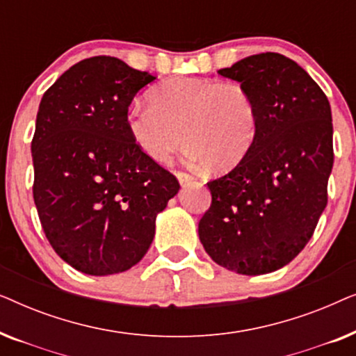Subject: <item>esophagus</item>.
<instances>
[{"label": "esophagus", "mask_w": 356, "mask_h": 356, "mask_svg": "<svg viewBox=\"0 0 356 356\" xmlns=\"http://www.w3.org/2000/svg\"><path fill=\"white\" fill-rule=\"evenodd\" d=\"M177 178H178L179 184H188V183H191L193 179H194V177H191V175L184 173V172H178L177 173Z\"/></svg>", "instance_id": "obj_1"}]
</instances>
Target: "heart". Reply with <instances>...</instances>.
Here are the masks:
<instances>
[{
    "label": "heart",
    "instance_id": "heart-1",
    "mask_svg": "<svg viewBox=\"0 0 356 356\" xmlns=\"http://www.w3.org/2000/svg\"><path fill=\"white\" fill-rule=\"evenodd\" d=\"M147 100L131 105L124 121L133 143L154 162H168L184 139L191 162L225 172L256 139L257 106L240 82L175 77L149 90Z\"/></svg>",
    "mask_w": 356,
    "mask_h": 356
}]
</instances>
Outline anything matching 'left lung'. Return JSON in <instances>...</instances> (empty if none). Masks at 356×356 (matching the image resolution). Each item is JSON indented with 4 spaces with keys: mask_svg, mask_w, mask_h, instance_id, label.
<instances>
[{
    "mask_svg": "<svg viewBox=\"0 0 356 356\" xmlns=\"http://www.w3.org/2000/svg\"><path fill=\"white\" fill-rule=\"evenodd\" d=\"M218 74L251 92L257 134L230 173L207 183L212 204L199 240L228 270L269 274L298 256L327 204L330 105L313 77L279 53L243 58Z\"/></svg>",
    "mask_w": 356,
    "mask_h": 356,
    "instance_id": "8db88e82",
    "label": "left lung"
}]
</instances>
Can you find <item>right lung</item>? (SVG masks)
Listing matches in <instances>:
<instances>
[{
	"label": "right lung",
	"mask_w": 356,
	"mask_h": 356,
	"mask_svg": "<svg viewBox=\"0 0 356 356\" xmlns=\"http://www.w3.org/2000/svg\"><path fill=\"white\" fill-rule=\"evenodd\" d=\"M155 77L113 56L82 60L42 97L32 139L33 201L53 250L76 270L111 275L145 256L178 179L126 129Z\"/></svg>",
	"instance_id": "add662e5"
}]
</instances>
